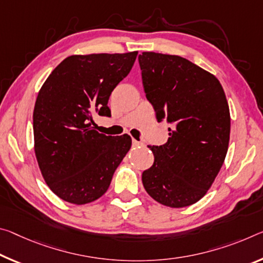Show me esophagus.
<instances>
[{"instance_id": "1", "label": "esophagus", "mask_w": 263, "mask_h": 263, "mask_svg": "<svg viewBox=\"0 0 263 263\" xmlns=\"http://www.w3.org/2000/svg\"><path fill=\"white\" fill-rule=\"evenodd\" d=\"M132 145H133V146L138 147V146H143V143H141V141H139V140H136L135 138H133L132 139Z\"/></svg>"}]
</instances>
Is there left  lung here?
Masks as SVG:
<instances>
[{
    "mask_svg": "<svg viewBox=\"0 0 263 263\" xmlns=\"http://www.w3.org/2000/svg\"><path fill=\"white\" fill-rule=\"evenodd\" d=\"M139 64L157 119L171 124L166 144L147 146L154 161L141 174L143 185L164 206L193 205L213 185L226 158L231 133L226 95L213 73L184 57L143 52Z\"/></svg>",
    "mask_w": 263,
    "mask_h": 263,
    "instance_id": "8db88e82",
    "label": "left lung"
}]
</instances>
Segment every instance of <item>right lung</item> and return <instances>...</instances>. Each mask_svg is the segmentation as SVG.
<instances>
[{
    "instance_id": "right-lung-1",
    "label": "right lung",
    "mask_w": 263,
    "mask_h": 263,
    "mask_svg": "<svg viewBox=\"0 0 263 263\" xmlns=\"http://www.w3.org/2000/svg\"><path fill=\"white\" fill-rule=\"evenodd\" d=\"M137 55L69 56L41 87L32 116L35 156L44 181L64 201L85 205L101 198L131 147L130 136L96 131L93 116L110 117V95Z\"/></svg>"
}]
</instances>
